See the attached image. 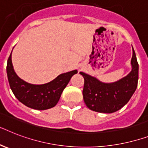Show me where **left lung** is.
Here are the masks:
<instances>
[{
    "instance_id": "obj_1",
    "label": "left lung",
    "mask_w": 148,
    "mask_h": 148,
    "mask_svg": "<svg viewBox=\"0 0 148 148\" xmlns=\"http://www.w3.org/2000/svg\"><path fill=\"white\" fill-rule=\"evenodd\" d=\"M132 70L126 77L112 84H104L97 78L80 72L84 79V100L91 110L112 113L119 110L129 101L138 86V63L133 49Z\"/></svg>"
}]
</instances>
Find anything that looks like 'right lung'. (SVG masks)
<instances>
[{"instance_id":"add662e5","label":"right lung","mask_w":148,"mask_h":148,"mask_svg":"<svg viewBox=\"0 0 148 148\" xmlns=\"http://www.w3.org/2000/svg\"><path fill=\"white\" fill-rule=\"evenodd\" d=\"M77 73L76 70L67 72L60 74L48 84L35 85L25 82L16 75L12 64L11 54L7 64L8 81L14 96L25 106L38 110L54 107L59 100L64 89L68 85L71 77Z\"/></svg>"}]
</instances>
